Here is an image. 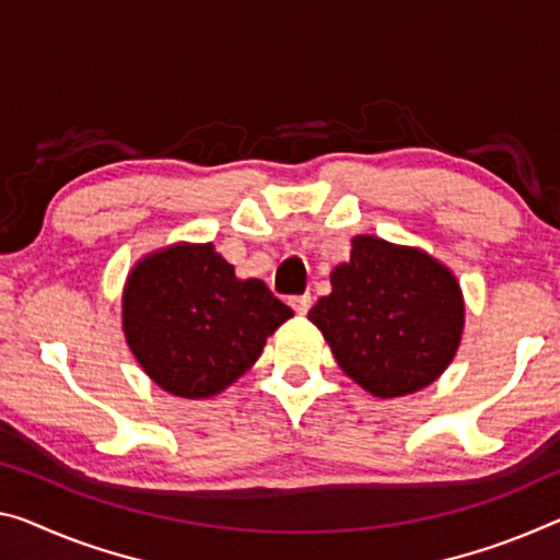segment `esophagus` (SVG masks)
I'll use <instances>...</instances> for the list:
<instances>
[{"instance_id":"1","label":"esophagus","mask_w":560,"mask_h":560,"mask_svg":"<svg viewBox=\"0 0 560 560\" xmlns=\"http://www.w3.org/2000/svg\"><path fill=\"white\" fill-rule=\"evenodd\" d=\"M290 305H292V310H295L298 315H307V310H310V305H313V298L310 295H300V298H292L290 300Z\"/></svg>"}]
</instances>
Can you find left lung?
Listing matches in <instances>:
<instances>
[{
  "mask_svg": "<svg viewBox=\"0 0 560 560\" xmlns=\"http://www.w3.org/2000/svg\"><path fill=\"white\" fill-rule=\"evenodd\" d=\"M350 260L330 272L332 292L307 317L342 373L390 400L435 383L466 328V300L448 265L410 245L355 235Z\"/></svg>",
  "mask_w": 560,
  "mask_h": 560,
  "instance_id": "left-lung-1",
  "label": "left lung"
}]
</instances>
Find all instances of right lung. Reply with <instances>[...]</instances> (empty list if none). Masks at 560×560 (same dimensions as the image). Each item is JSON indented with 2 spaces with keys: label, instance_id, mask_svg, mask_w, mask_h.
Returning <instances> with one entry per match:
<instances>
[{
  "label": "right lung",
  "instance_id": "add662e5",
  "mask_svg": "<svg viewBox=\"0 0 560 560\" xmlns=\"http://www.w3.org/2000/svg\"><path fill=\"white\" fill-rule=\"evenodd\" d=\"M292 310L262 280H240L212 243H175L127 272L122 330L152 383L205 400L255 365Z\"/></svg>",
  "mask_w": 560,
  "mask_h": 560
}]
</instances>
